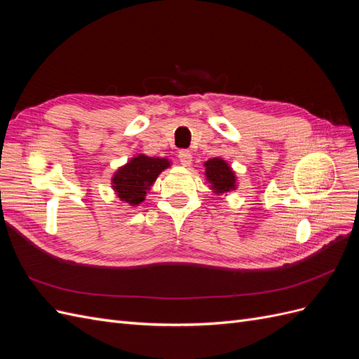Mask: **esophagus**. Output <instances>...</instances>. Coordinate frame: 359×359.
Instances as JSON below:
<instances>
[{"label": "esophagus", "mask_w": 359, "mask_h": 359, "mask_svg": "<svg viewBox=\"0 0 359 359\" xmlns=\"http://www.w3.org/2000/svg\"><path fill=\"white\" fill-rule=\"evenodd\" d=\"M178 158H180V161H181V165L182 166H190L191 165V153L190 151H187V149H181L180 153H178Z\"/></svg>", "instance_id": "1"}]
</instances>
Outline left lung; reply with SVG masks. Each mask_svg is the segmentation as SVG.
<instances>
[{"mask_svg": "<svg viewBox=\"0 0 359 359\" xmlns=\"http://www.w3.org/2000/svg\"><path fill=\"white\" fill-rule=\"evenodd\" d=\"M206 181L211 184V190L215 194L229 193L236 189V177L232 168L223 158L214 157L203 163Z\"/></svg>", "mask_w": 359, "mask_h": 359, "instance_id": "left-lung-1", "label": "left lung"}]
</instances>
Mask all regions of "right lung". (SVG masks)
I'll use <instances>...</instances> for the list:
<instances>
[{"label": "right lung", "mask_w": 359, "mask_h": 359, "mask_svg": "<svg viewBox=\"0 0 359 359\" xmlns=\"http://www.w3.org/2000/svg\"><path fill=\"white\" fill-rule=\"evenodd\" d=\"M170 166L168 158L139 154L119 168L112 177V189L121 202L137 206L160 173Z\"/></svg>", "instance_id": "obj_1"}]
</instances>
